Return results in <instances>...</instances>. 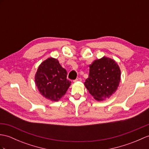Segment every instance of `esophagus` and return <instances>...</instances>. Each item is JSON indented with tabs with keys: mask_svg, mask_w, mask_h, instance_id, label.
<instances>
[{
	"mask_svg": "<svg viewBox=\"0 0 149 149\" xmlns=\"http://www.w3.org/2000/svg\"><path fill=\"white\" fill-rule=\"evenodd\" d=\"M81 81H82L81 78H77V79H75V80L74 81L75 82H81Z\"/></svg>",
	"mask_w": 149,
	"mask_h": 149,
	"instance_id": "esophagus-1",
	"label": "esophagus"
}]
</instances>
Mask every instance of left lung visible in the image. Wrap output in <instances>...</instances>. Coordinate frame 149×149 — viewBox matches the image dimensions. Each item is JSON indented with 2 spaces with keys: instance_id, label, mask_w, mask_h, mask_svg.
<instances>
[{
  "instance_id": "8db88e82",
  "label": "left lung",
  "mask_w": 149,
  "mask_h": 149,
  "mask_svg": "<svg viewBox=\"0 0 149 149\" xmlns=\"http://www.w3.org/2000/svg\"><path fill=\"white\" fill-rule=\"evenodd\" d=\"M120 67L112 58L103 56L89 65L88 78L84 86L97 101H103L115 93L120 81Z\"/></svg>"
}]
</instances>
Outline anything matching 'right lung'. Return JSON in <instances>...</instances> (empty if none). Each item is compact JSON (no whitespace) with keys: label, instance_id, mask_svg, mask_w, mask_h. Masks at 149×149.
I'll use <instances>...</instances> for the list:
<instances>
[{"label":"right lung","instance_id":"add662e5","mask_svg":"<svg viewBox=\"0 0 149 149\" xmlns=\"http://www.w3.org/2000/svg\"><path fill=\"white\" fill-rule=\"evenodd\" d=\"M67 76V70L57 59L50 57L39 65L35 75V84L43 97L58 102L71 85Z\"/></svg>","mask_w":149,"mask_h":149}]
</instances>
